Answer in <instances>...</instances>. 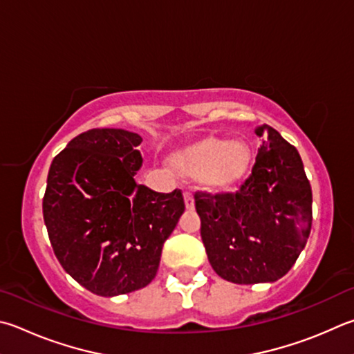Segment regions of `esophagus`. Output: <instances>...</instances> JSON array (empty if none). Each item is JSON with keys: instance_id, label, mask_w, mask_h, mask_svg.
Here are the masks:
<instances>
[{"instance_id": "obj_1", "label": "esophagus", "mask_w": 354, "mask_h": 354, "mask_svg": "<svg viewBox=\"0 0 354 354\" xmlns=\"http://www.w3.org/2000/svg\"><path fill=\"white\" fill-rule=\"evenodd\" d=\"M184 203H185V207H187L189 210L195 207V199H194V195H192L190 192H184Z\"/></svg>"}]
</instances>
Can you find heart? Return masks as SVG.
<instances>
[{
    "mask_svg": "<svg viewBox=\"0 0 354 354\" xmlns=\"http://www.w3.org/2000/svg\"><path fill=\"white\" fill-rule=\"evenodd\" d=\"M175 165L185 176L198 178L209 190H229L248 176L252 151L244 140L204 138L179 151Z\"/></svg>",
    "mask_w": 354,
    "mask_h": 354,
    "instance_id": "heart-1",
    "label": "heart"
}]
</instances>
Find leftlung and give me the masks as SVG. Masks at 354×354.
I'll use <instances>...</instances> for the list:
<instances>
[{
  "label": "left lung",
  "mask_w": 354,
  "mask_h": 354,
  "mask_svg": "<svg viewBox=\"0 0 354 354\" xmlns=\"http://www.w3.org/2000/svg\"><path fill=\"white\" fill-rule=\"evenodd\" d=\"M250 175L236 192H195L214 271L239 285L275 281L292 268L313 224V192L297 149L266 124Z\"/></svg>",
  "instance_id": "left-lung-1"
}]
</instances>
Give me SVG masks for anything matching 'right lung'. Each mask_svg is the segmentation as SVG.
Returning <instances> with one entry per match:
<instances>
[{
  "label": "right lung",
  "instance_id": "1",
  "mask_svg": "<svg viewBox=\"0 0 354 354\" xmlns=\"http://www.w3.org/2000/svg\"><path fill=\"white\" fill-rule=\"evenodd\" d=\"M142 138L93 128L69 140L50 164L43 218L63 269L102 297L155 279L164 241L185 209L183 192L159 194L136 175Z\"/></svg>",
  "mask_w": 354,
  "mask_h": 354
}]
</instances>
